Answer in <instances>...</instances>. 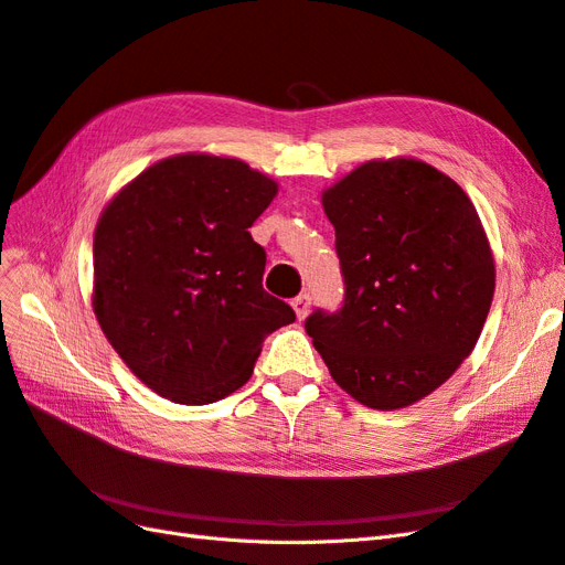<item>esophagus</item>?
<instances>
[{"label":"esophagus","instance_id":"1","mask_svg":"<svg viewBox=\"0 0 565 565\" xmlns=\"http://www.w3.org/2000/svg\"><path fill=\"white\" fill-rule=\"evenodd\" d=\"M292 309H295V313H297V318L299 320H303L306 316H309V311H311V297L309 295H299L295 301H292Z\"/></svg>","mask_w":565,"mask_h":565}]
</instances>
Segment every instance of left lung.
I'll list each match as a JSON object with an SVG mask.
<instances>
[{
  "mask_svg": "<svg viewBox=\"0 0 565 565\" xmlns=\"http://www.w3.org/2000/svg\"><path fill=\"white\" fill-rule=\"evenodd\" d=\"M344 276V303L316 309L306 332L332 380L374 409L429 396L473 351L494 264L467 193L436 167L372 160L322 193Z\"/></svg>",
  "mask_w": 565,
  "mask_h": 565,
  "instance_id": "1",
  "label": "left lung"
}]
</instances>
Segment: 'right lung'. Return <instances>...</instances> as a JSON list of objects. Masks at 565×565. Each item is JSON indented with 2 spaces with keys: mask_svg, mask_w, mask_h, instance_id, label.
Instances as JSON below:
<instances>
[{
  "mask_svg": "<svg viewBox=\"0 0 565 565\" xmlns=\"http://www.w3.org/2000/svg\"><path fill=\"white\" fill-rule=\"evenodd\" d=\"M278 183L235 158L174 156L119 191L94 233V313L148 388L207 405L241 388L295 311L264 285L249 228Z\"/></svg>",
  "mask_w": 565,
  "mask_h": 565,
  "instance_id": "add662e5",
  "label": "right lung"
}]
</instances>
